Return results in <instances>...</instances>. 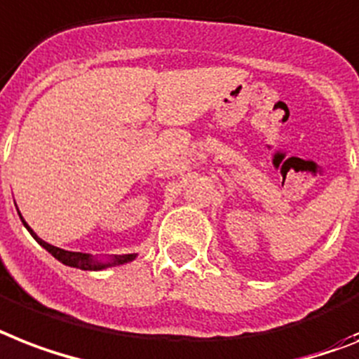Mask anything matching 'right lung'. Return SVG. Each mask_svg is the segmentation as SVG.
<instances>
[{"label": "right lung", "mask_w": 359, "mask_h": 359, "mask_svg": "<svg viewBox=\"0 0 359 359\" xmlns=\"http://www.w3.org/2000/svg\"><path fill=\"white\" fill-rule=\"evenodd\" d=\"M20 214V212H18ZM20 219H22L23 226L31 232L34 240L43 247V249L48 250L49 255H53L58 262H62L64 265H69V267H77V269H83V271H101V269H107V267H112V265H121V264H127V262H133L136 258V255H121V256H112L110 260H99V258H94L92 255H84V252H72V250H64V249H58L55 245H49L48 241L40 240L36 234H34V230L25 223V219L22 217L20 214Z\"/></svg>", "instance_id": "1"}]
</instances>
